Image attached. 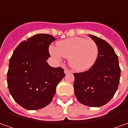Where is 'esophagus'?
I'll return each mask as SVG.
<instances>
[{"mask_svg":"<svg viewBox=\"0 0 128 128\" xmlns=\"http://www.w3.org/2000/svg\"><path fill=\"white\" fill-rule=\"evenodd\" d=\"M64 73H65V74H70V73H71V71H69V70L67 69V68H65V69H64Z\"/></svg>","mask_w":128,"mask_h":128,"instance_id":"esophagus-1","label":"esophagus"}]
</instances>
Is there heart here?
I'll list each match as a JSON object with an SVG mask.
<instances>
[{"mask_svg": "<svg viewBox=\"0 0 128 128\" xmlns=\"http://www.w3.org/2000/svg\"><path fill=\"white\" fill-rule=\"evenodd\" d=\"M50 54L54 57L68 58V64L77 71L88 70L96 62L99 55L97 43L91 39L74 37L60 40L56 43V48H52Z\"/></svg>", "mask_w": 128, "mask_h": 128, "instance_id": "1", "label": "heart"}]
</instances>
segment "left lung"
I'll list each match as a JSON object with an SVG mask.
<instances>
[{"label": "left lung", "mask_w": 128, "mask_h": 128, "mask_svg": "<svg viewBox=\"0 0 128 128\" xmlns=\"http://www.w3.org/2000/svg\"><path fill=\"white\" fill-rule=\"evenodd\" d=\"M89 36L97 43L99 55L89 70L74 74V93L80 103L99 107L107 104L117 91L120 68L118 56L112 46L103 39Z\"/></svg>", "instance_id": "1"}]
</instances>
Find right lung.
Here are the masks:
<instances>
[{
  "instance_id": "obj_1",
  "label": "right lung",
  "mask_w": 128,
  "mask_h": 128,
  "mask_svg": "<svg viewBox=\"0 0 128 128\" xmlns=\"http://www.w3.org/2000/svg\"><path fill=\"white\" fill-rule=\"evenodd\" d=\"M54 40L51 35H34L20 42L10 60L7 79L10 93L26 109L37 110L48 105L65 76L62 68H53L46 62Z\"/></svg>"
}]
</instances>
